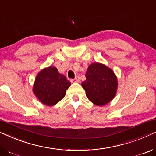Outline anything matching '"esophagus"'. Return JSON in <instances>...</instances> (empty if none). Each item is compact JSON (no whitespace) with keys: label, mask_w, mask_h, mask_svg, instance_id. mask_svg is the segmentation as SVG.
Wrapping results in <instances>:
<instances>
[{"label":"esophagus","mask_w":156,"mask_h":156,"mask_svg":"<svg viewBox=\"0 0 156 156\" xmlns=\"http://www.w3.org/2000/svg\"><path fill=\"white\" fill-rule=\"evenodd\" d=\"M71 82L73 83H79L80 82V78H79L78 76H76V77L74 79H72Z\"/></svg>","instance_id":"34e87169"}]
</instances>
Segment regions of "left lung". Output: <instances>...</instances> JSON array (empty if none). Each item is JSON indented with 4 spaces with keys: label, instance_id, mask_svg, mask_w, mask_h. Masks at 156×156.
<instances>
[{
    "label": "left lung",
    "instance_id": "8db88e82",
    "mask_svg": "<svg viewBox=\"0 0 156 156\" xmlns=\"http://www.w3.org/2000/svg\"><path fill=\"white\" fill-rule=\"evenodd\" d=\"M82 83L88 99L97 106H104L114 98L117 92L118 79L110 68L103 64L92 63Z\"/></svg>",
    "mask_w": 156,
    "mask_h": 156
}]
</instances>
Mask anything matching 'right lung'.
<instances>
[{
	"label": "right lung",
	"mask_w": 156,
	"mask_h": 156,
	"mask_svg": "<svg viewBox=\"0 0 156 156\" xmlns=\"http://www.w3.org/2000/svg\"><path fill=\"white\" fill-rule=\"evenodd\" d=\"M70 85L71 83L56 67L49 66L38 73L33 92L41 103L52 106L64 98Z\"/></svg>",
	"instance_id": "1"
}]
</instances>
